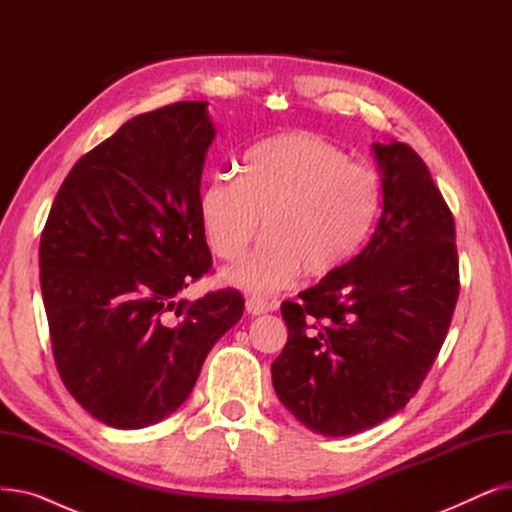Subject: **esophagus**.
<instances>
[{"instance_id": "obj_1", "label": "esophagus", "mask_w": 512, "mask_h": 512, "mask_svg": "<svg viewBox=\"0 0 512 512\" xmlns=\"http://www.w3.org/2000/svg\"><path fill=\"white\" fill-rule=\"evenodd\" d=\"M274 309H278L276 301H265L261 297H249L247 299V311L251 315H263V313H270Z\"/></svg>"}]
</instances>
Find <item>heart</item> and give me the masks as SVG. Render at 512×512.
Returning a JSON list of instances; mask_svg holds the SVG:
<instances>
[{
    "mask_svg": "<svg viewBox=\"0 0 512 512\" xmlns=\"http://www.w3.org/2000/svg\"><path fill=\"white\" fill-rule=\"evenodd\" d=\"M378 174L353 164L346 151L307 130L255 143L238 178L215 176L199 195L207 245L224 261L255 251L224 274L249 292H276L303 272L326 278L365 245L380 213Z\"/></svg>",
    "mask_w": 512,
    "mask_h": 512,
    "instance_id": "heart-1",
    "label": "heart"
}]
</instances>
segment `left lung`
I'll return each mask as SVG.
<instances>
[{"label":"left lung","instance_id":"8db88e82","mask_svg":"<svg viewBox=\"0 0 512 512\" xmlns=\"http://www.w3.org/2000/svg\"><path fill=\"white\" fill-rule=\"evenodd\" d=\"M384 209L367 247L284 301L288 342L272 363L282 405L342 438L405 409L432 369L459 299L454 218L423 159L373 143Z\"/></svg>","mask_w":512,"mask_h":512}]
</instances>
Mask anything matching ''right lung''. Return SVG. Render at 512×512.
I'll return each instance as SVG.
<instances>
[{
    "label": "right lung",
    "mask_w": 512,
    "mask_h": 512,
    "mask_svg": "<svg viewBox=\"0 0 512 512\" xmlns=\"http://www.w3.org/2000/svg\"><path fill=\"white\" fill-rule=\"evenodd\" d=\"M207 101L141 114L80 157L41 234L53 359L87 413L118 429L172 415L245 311L238 290L176 294L211 270L199 220Z\"/></svg>",
    "instance_id": "1"
}]
</instances>
